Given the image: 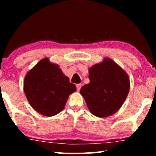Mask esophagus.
Segmentation results:
<instances>
[{
  "mask_svg": "<svg viewBox=\"0 0 156 156\" xmlns=\"http://www.w3.org/2000/svg\"><path fill=\"white\" fill-rule=\"evenodd\" d=\"M82 87L81 84H76V88H77V91H80V89Z\"/></svg>",
  "mask_w": 156,
  "mask_h": 156,
  "instance_id": "esophagus-1",
  "label": "esophagus"
}]
</instances>
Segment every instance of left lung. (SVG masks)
<instances>
[{
    "mask_svg": "<svg viewBox=\"0 0 156 156\" xmlns=\"http://www.w3.org/2000/svg\"><path fill=\"white\" fill-rule=\"evenodd\" d=\"M89 84L80 89V94L92 114L106 118L118 112L128 96L129 76L109 58L89 69Z\"/></svg>",
    "mask_w": 156,
    "mask_h": 156,
    "instance_id": "obj_1",
    "label": "left lung"
}]
</instances>
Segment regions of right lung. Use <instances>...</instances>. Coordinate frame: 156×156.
<instances>
[{
	"instance_id": "obj_1",
	"label": "right lung",
	"mask_w": 156,
	"mask_h": 156,
	"mask_svg": "<svg viewBox=\"0 0 156 156\" xmlns=\"http://www.w3.org/2000/svg\"><path fill=\"white\" fill-rule=\"evenodd\" d=\"M23 89L31 107L51 117L64 109L69 96L76 91V87L69 83L58 65L44 58L25 75Z\"/></svg>"
}]
</instances>
